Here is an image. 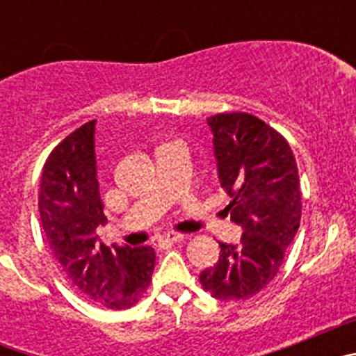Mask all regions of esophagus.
<instances>
[{
  "instance_id": "esophagus-1",
  "label": "esophagus",
  "mask_w": 356,
  "mask_h": 356,
  "mask_svg": "<svg viewBox=\"0 0 356 356\" xmlns=\"http://www.w3.org/2000/svg\"><path fill=\"white\" fill-rule=\"evenodd\" d=\"M181 238H184V235H181V234H175V232H169V234L162 235L159 241L163 242V244H175V242L181 241Z\"/></svg>"
}]
</instances>
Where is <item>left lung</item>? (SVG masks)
Segmentation results:
<instances>
[{
    "instance_id": "left-lung-1",
    "label": "left lung",
    "mask_w": 356,
    "mask_h": 356,
    "mask_svg": "<svg viewBox=\"0 0 356 356\" xmlns=\"http://www.w3.org/2000/svg\"><path fill=\"white\" fill-rule=\"evenodd\" d=\"M207 122L217 176L232 197L226 210L242 237L241 244L219 242V260L200 282L216 300H248L275 278L300 228L298 165L287 140L262 119L232 112Z\"/></svg>"
}]
</instances>
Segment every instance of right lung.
<instances>
[{
	"instance_id": "right-lung-1",
	"label": "right lung",
	"mask_w": 356,
	"mask_h": 356,
	"mask_svg": "<svg viewBox=\"0 0 356 356\" xmlns=\"http://www.w3.org/2000/svg\"><path fill=\"white\" fill-rule=\"evenodd\" d=\"M96 119L67 135L49 153L40 176L42 229L62 271L89 301L130 308L143 298L155 269L149 246H105L97 226L106 222L94 149Z\"/></svg>"
}]
</instances>
